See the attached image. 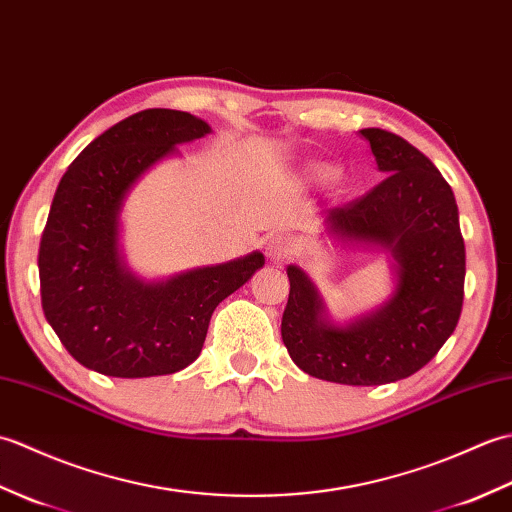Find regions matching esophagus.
Listing matches in <instances>:
<instances>
[{
  "label": "esophagus",
  "mask_w": 512,
  "mask_h": 512,
  "mask_svg": "<svg viewBox=\"0 0 512 512\" xmlns=\"http://www.w3.org/2000/svg\"><path fill=\"white\" fill-rule=\"evenodd\" d=\"M292 248H295V242H292V239H290L288 235H284V233L270 237V239H268V246H266L270 259L286 257V255L292 253Z\"/></svg>",
  "instance_id": "obj_1"
}]
</instances>
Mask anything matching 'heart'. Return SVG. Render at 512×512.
<instances>
[{
    "label": "heart",
    "mask_w": 512,
    "mask_h": 512,
    "mask_svg": "<svg viewBox=\"0 0 512 512\" xmlns=\"http://www.w3.org/2000/svg\"><path fill=\"white\" fill-rule=\"evenodd\" d=\"M314 173H317V176H319V178H325V176H328V169H323V167H317V169H314Z\"/></svg>",
    "instance_id": "obj_1"
}]
</instances>
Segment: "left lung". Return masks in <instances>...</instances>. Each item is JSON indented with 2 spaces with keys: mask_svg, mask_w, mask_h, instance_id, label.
<instances>
[{
  "mask_svg": "<svg viewBox=\"0 0 512 512\" xmlns=\"http://www.w3.org/2000/svg\"><path fill=\"white\" fill-rule=\"evenodd\" d=\"M383 182L325 211L341 246L385 250L394 270L387 301L334 323L312 279L295 264L281 339L303 372L341 385H385L416 374L458 325L464 299V239L458 204L436 165L385 129H361Z\"/></svg>",
  "mask_w": 512,
  "mask_h": 512,
  "instance_id": "obj_1",
  "label": "left lung"
}]
</instances>
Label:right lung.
<instances>
[{
    "label": "right lung",
    "mask_w": 512,
    "mask_h": 512,
    "mask_svg": "<svg viewBox=\"0 0 512 512\" xmlns=\"http://www.w3.org/2000/svg\"><path fill=\"white\" fill-rule=\"evenodd\" d=\"M211 134L189 112L145 110L85 147L54 193L39 246L41 306L76 361L116 378L176 374L200 356L213 310L264 255L143 279L121 253L129 191L178 145Z\"/></svg>",
    "instance_id": "obj_1"
}]
</instances>
